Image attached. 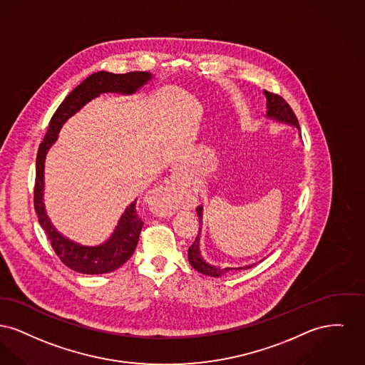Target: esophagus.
<instances>
[{"label":"esophagus","instance_id":"34e87169","mask_svg":"<svg viewBox=\"0 0 365 365\" xmlns=\"http://www.w3.org/2000/svg\"><path fill=\"white\" fill-rule=\"evenodd\" d=\"M178 180L174 174L170 178L165 180V182H162L159 187L150 192V202L160 214L172 212L178 197Z\"/></svg>","mask_w":365,"mask_h":365}]
</instances>
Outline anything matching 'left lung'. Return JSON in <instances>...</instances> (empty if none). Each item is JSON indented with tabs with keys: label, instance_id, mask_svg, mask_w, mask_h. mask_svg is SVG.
Instances as JSON below:
<instances>
[{
	"label": "left lung",
	"instance_id": "obj_1",
	"mask_svg": "<svg viewBox=\"0 0 365 365\" xmlns=\"http://www.w3.org/2000/svg\"><path fill=\"white\" fill-rule=\"evenodd\" d=\"M265 92V96H267V107H268V116L276 119V120H280V122H286L289 125H294L299 129V122H298V118L294 114L292 108L289 107L287 101L280 96V95H276V93H270L268 91H264ZM202 206L196 207V212H197V217H199V222L202 221ZM188 259H190V264L192 265V268L203 274H207L211 277H220L221 274L230 272V270H239V269L245 268H217V267H212L210 264H207L202 255H200V251H199V237L195 239V242L192 243L188 249ZM252 267V265H251ZM251 267H246V269L251 268Z\"/></svg>",
	"mask_w": 365,
	"mask_h": 365
}]
</instances>
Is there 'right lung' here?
<instances>
[{"label": "right lung", "instance_id": "add662e5", "mask_svg": "<svg viewBox=\"0 0 365 365\" xmlns=\"http://www.w3.org/2000/svg\"><path fill=\"white\" fill-rule=\"evenodd\" d=\"M151 79V74L145 71H132L126 74H113L107 71H98L86 78L82 83L63 100L53 116L51 118L48 130L42 143L39 144L37 163H36V185H34V207L38 215L39 224L52 249L55 250L60 261L76 272L85 274L110 273L122 267L135 252L138 243L140 232L144 221L137 211V202H133L119 220L110 240L96 247H88L74 243L60 235L51 224L45 206L42 202L43 195V166L48 150L58 140V132L68 118L91 100L106 92H118L122 95H132L143 85Z\"/></svg>", "mask_w": 365, "mask_h": 365}]
</instances>
